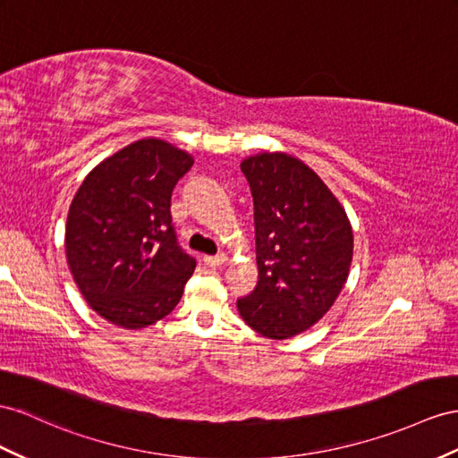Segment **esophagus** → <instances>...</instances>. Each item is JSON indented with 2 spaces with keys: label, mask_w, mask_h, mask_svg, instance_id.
<instances>
[{
  "label": "esophagus",
  "mask_w": 458,
  "mask_h": 458,
  "mask_svg": "<svg viewBox=\"0 0 458 458\" xmlns=\"http://www.w3.org/2000/svg\"><path fill=\"white\" fill-rule=\"evenodd\" d=\"M226 253H220V255H207L205 257V265H208V267H220V265H225L226 263Z\"/></svg>",
  "instance_id": "34e87169"
}]
</instances>
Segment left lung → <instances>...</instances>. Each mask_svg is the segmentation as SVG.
<instances>
[{
    "mask_svg": "<svg viewBox=\"0 0 458 458\" xmlns=\"http://www.w3.org/2000/svg\"><path fill=\"white\" fill-rule=\"evenodd\" d=\"M240 166L253 195L259 280L238 311L253 331L283 341L331 310L348 278L354 236L343 205L301 160L261 152Z\"/></svg>",
    "mask_w": 458,
    "mask_h": 458,
    "instance_id": "8db88e82",
    "label": "left lung"
}]
</instances>
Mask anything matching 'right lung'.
<instances>
[{
	"mask_svg": "<svg viewBox=\"0 0 458 458\" xmlns=\"http://www.w3.org/2000/svg\"><path fill=\"white\" fill-rule=\"evenodd\" d=\"M193 157L140 139L100 162L69 207L65 255L81 294L100 318L143 329L178 306L195 271L172 226L170 201Z\"/></svg>",
	"mask_w": 458,
	"mask_h": 458,
	"instance_id": "right-lung-1",
	"label": "right lung"
}]
</instances>
